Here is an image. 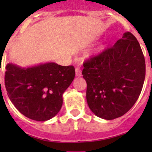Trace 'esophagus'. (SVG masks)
<instances>
[{"label": "esophagus", "mask_w": 152, "mask_h": 152, "mask_svg": "<svg viewBox=\"0 0 152 152\" xmlns=\"http://www.w3.org/2000/svg\"><path fill=\"white\" fill-rule=\"evenodd\" d=\"M76 76L79 77V76H82V70L80 68H76Z\"/></svg>", "instance_id": "34e87169"}]
</instances>
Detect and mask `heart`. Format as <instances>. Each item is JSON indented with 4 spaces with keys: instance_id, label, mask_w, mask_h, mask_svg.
<instances>
[{
    "instance_id": "obj_1",
    "label": "heart",
    "mask_w": 152,
    "mask_h": 152,
    "mask_svg": "<svg viewBox=\"0 0 152 152\" xmlns=\"http://www.w3.org/2000/svg\"><path fill=\"white\" fill-rule=\"evenodd\" d=\"M106 46H107V45H106V44H103V45H100V46L97 49H96L94 51H93L92 53L87 54V57L90 59V58H93V57H95V56H98V55L101 54V53H102V52L105 50Z\"/></svg>"
}]
</instances>
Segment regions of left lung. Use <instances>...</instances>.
<instances>
[{"mask_svg":"<svg viewBox=\"0 0 152 152\" xmlns=\"http://www.w3.org/2000/svg\"><path fill=\"white\" fill-rule=\"evenodd\" d=\"M87 102L98 117L113 120L126 113L140 96L145 76L144 56L138 41L124 34L113 47L84 63Z\"/></svg>","mask_w":152,"mask_h":152,"instance_id":"1","label":"left lung"}]
</instances>
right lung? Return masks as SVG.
I'll return each instance as SVG.
<instances>
[{"label": "right lung", "mask_w": 152, "mask_h": 152, "mask_svg": "<svg viewBox=\"0 0 152 152\" xmlns=\"http://www.w3.org/2000/svg\"><path fill=\"white\" fill-rule=\"evenodd\" d=\"M5 87L12 103L23 115L37 121L54 117L62 95L75 77L74 67L45 62L31 67L6 66Z\"/></svg>", "instance_id": "obj_1"}]
</instances>
